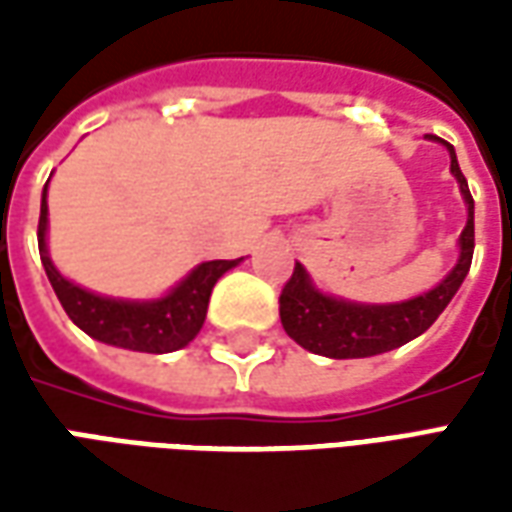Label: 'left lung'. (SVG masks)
<instances>
[{"instance_id":"1","label":"left lung","mask_w":512,"mask_h":512,"mask_svg":"<svg viewBox=\"0 0 512 512\" xmlns=\"http://www.w3.org/2000/svg\"><path fill=\"white\" fill-rule=\"evenodd\" d=\"M428 139L447 147L452 178L458 180V189L466 202V227L458 238L461 252L455 266L436 288L419 293L414 299L362 304L318 290L307 268L296 263L293 277L279 296V318L290 340H296L310 354L329 356V359H365L411 343L414 337L428 332L469 274L474 255V200L469 194V183L458 167L455 147L433 134H428Z\"/></svg>"}]
</instances>
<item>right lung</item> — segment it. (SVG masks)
<instances>
[{"mask_svg":"<svg viewBox=\"0 0 512 512\" xmlns=\"http://www.w3.org/2000/svg\"><path fill=\"white\" fill-rule=\"evenodd\" d=\"M49 183L43 186L38 222V249L40 263L46 268L51 288L60 299L62 310L84 334L93 340L126 351L142 354H172L180 351L200 334L211 301L213 285L222 274L241 263L238 260H208L194 266L180 279L178 285L167 290L161 299H112L93 290L76 285L62 277L60 268L49 257Z\"/></svg>","mask_w":512,"mask_h":512,"instance_id":"right-lung-1","label":"right lung"}]
</instances>
